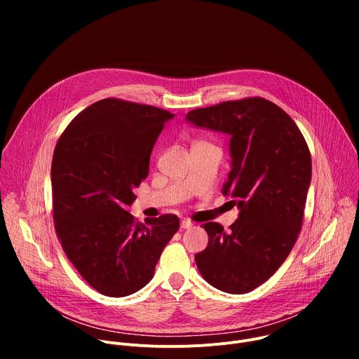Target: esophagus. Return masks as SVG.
<instances>
[{"label":"esophagus","instance_id":"obj_1","mask_svg":"<svg viewBox=\"0 0 359 359\" xmlns=\"http://www.w3.org/2000/svg\"><path fill=\"white\" fill-rule=\"evenodd\" d=\"M193 222L191 220H189V219H183L182 222H180V227L182 229H190V227H193Z\"/></svg>","mask_w":359,"mask_h":359}]
</instances>
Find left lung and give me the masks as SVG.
<instances>
[{"instance_id": "left-lung-1", "label": "left lung", "mask_w": 359, "mask_h": 359, "mask_svg": "<svg viewBox=\"0 0 359 359\" xmlns=\"http://www.w3.org/2000/svg\"><path fill=\"white\" fill-rule=\"evenodd\" d=\"M186 119L231 136L233 168L223 194H231L238 219L226 231L204 223L206 250L194 255L210 285L245 294L266 283L285 262L302 227L311 182V153L295 122L260 96L197 108Z\"/></svg>"}]
</instances>
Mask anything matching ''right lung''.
<instances>
[{
  "instance_id": "1",
  "label": "right lung",
  "mask_w": 359,
  "mask_h": 359,
  "mask_svg": "<svg viewBox=\"0 0 359 359\" xmlns=\"http://www.w3.org/2000/svg\"><path fill=\"white\" fill-rule=\"evenodd\" d=\"M175 115L118 97L95 102L58 139L50 182L58 240L69 262L97 292L125 297L155 274L179 217L143 223L126 212L147 177L153 146Z\"/></svg>"
}]
</instances>
